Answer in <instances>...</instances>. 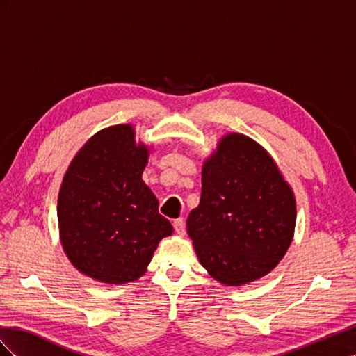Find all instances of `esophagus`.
<instances>
[{
    "mask_svg": "<svg viewBox=\"0 0 356 356\" xmlns=\"http://www.w3.org/2000/svg\"><path fill=\"white\" fill-rule=\"evenodd\" d=\"M172 224H174V229H175V232H177L178 234H184V232H186L184 220H182V218H177V220L172 221Z\"/></svg>",
    "mask_w": 356,
    "mask_h": 356,
    "instance_id": "obj_1",
    "label": "esophagus"
}]
</instances>
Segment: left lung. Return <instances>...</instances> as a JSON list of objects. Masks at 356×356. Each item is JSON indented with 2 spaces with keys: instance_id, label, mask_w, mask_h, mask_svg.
<instances>
[{
  "instance_id": "obj_1",
  "label": "left lung",
  "mask_w": 356,
  "mask_h": 356,
  "mask_svg": "<svg viewBox=\"0 0 356 356\" xmlns=\"http://www.w3.org/2000/svg\"><path fill=\"white\" fill-rule=\"evenodd\" d=\"M294 191L252 138L224 135L203 161L202 195L187 218L200 264L222 285L257 281L282 260L294 238Z\"/></svg>"
}]
</instances>
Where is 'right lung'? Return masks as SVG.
Listing matches in <instances>:
<instances>
[{"mask_svg": "<svg viewBox=\"0 0 356 356\" xmlns=\"http://www.w3.org/2000/svg\"><path fill=\"white\" fill-rule=\"evenodd\" d=\"M152 148L132 124L96 132L74 156L58 197L59 238L77 270L122 285L145 275L159 242L172 236L154 193L143 181Z\"/></svg>", "mask_w": 356, "mask_h": 356, "instance_id": "add662e5", "label": "right lung"}]
</instances>
